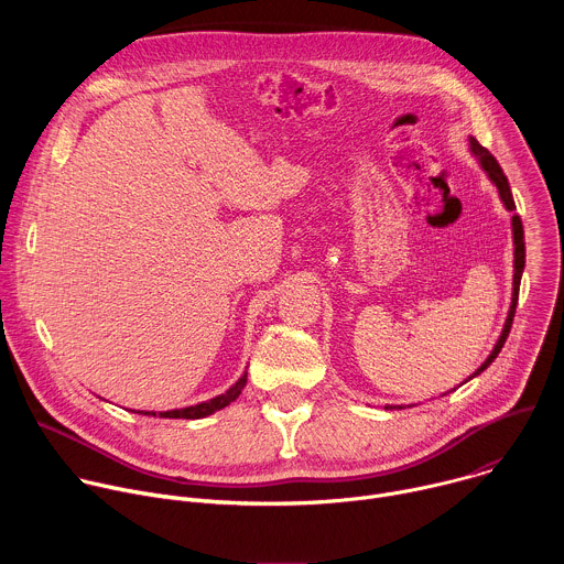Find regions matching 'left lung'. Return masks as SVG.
I'll list each match as a JSON object with an SVG mask.
<instances>
[{
    "label": "left lung",
    "mask_w": 564,
    "mask_h": 564,
    "mask_svg": "<svg viewBox=\"0 0 564 564\" xmlns=\"http://www.w3.org/2000/svg\"><path fill=\"white\" fill-rule=\"evenodd\" d=\"M468 151L470 155L477 160V165L481 167V172H485L489 176V181L498 187V196L502 200V205L507 207V212H516V203H513V196H511V187H509V181L502 172V167L498 165V160L489 153V149L481 147L473 135H468ZM511 231H513V292H511V305H509V314H507V321H505V328L491 350V355L485 359V364H481L468 379L477 377L479 372H485L494 359L500 355L507 337H509V330H511V324H513V314H516V305H518V292H520V279H522V272H524V229H522V220L518 214L511 216ZM466 379V381H468ZM462 381V383H466ZM459 383V386H462ZM455 390V388H453ZM448 394V392H444ZM392 409H404V406H386V411H392Z\"/></svg>",
    "instance_id": "8db88e82"
}]
</instances>
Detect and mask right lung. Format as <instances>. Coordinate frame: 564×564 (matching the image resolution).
I'll return each instance as SVG.
<instances>
[{
  "mask_svg": "<svg viewBox=\"0 0 564 564\" xmlns=\"http://www.w3.org/2000/svg\"><path fill=\"white\" fill-rule=\"evenodd\" d=\"M246 383H248V370H246L243 375H240V379H238L234 386H229L223 394H216L214 399L200 401V404H196V406L174 409V411L158 413V417H165V420H203V417L214 415L216 411H220V409L229 406L231 401H234L240 392H243ZM133 413H140V415H153V417H155V413H153V411H133Z\"/></svg>",
  "mask_w": 564,
  "mask_h": 564,
  "instance_id": "add662e5",
  "label": "right lung"
}]
</instances>
